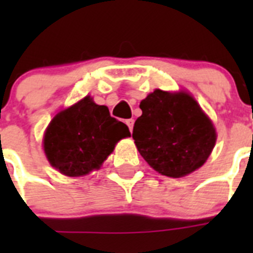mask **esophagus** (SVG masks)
I'll use <instances>...</instances> for the list:
<instances>
[{
  "instance_id": "1",
  "label": "esophagus",
  "mask_w": 253,
  "mask_h": 253,
  "mask_svg": "<svg viewBox=\"0 0 253 253\" xmlns=\"http://www.w3.org/2000/svg\"><path fill=\"white\" fill-rule=\"evenodd\" d=\"M125 124L128 125V128L129 130H133V125H134V120L133 119H128V120H125Z\"/></svg>"
}]
</instances>
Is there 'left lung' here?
I'll use <instances>...</instances> for the list:
<instances>
[{
    "instance_id": "8db88e82",
    "label": "left lung",
    "mask_w": 253,
    "mask_h": 253,
    "mask_svg": "<svg viewBox=\"0 0 253 253\" xmlns=\"http://www.w3.org/2000/svg\"><path fill=\"white\" fill-rule=\"evenodd\" d=\"M139 107L142 115L134 123L133 139L152 169L178 178L204 165L216 133L193 96L154 90Z\"/></svg>"
}]
</instances>
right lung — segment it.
<instances>
[{
  "label": "right lung",
  "mask_w": 253,
  "mask_h": 253,
  "mask_svg": "<svg viewBox=\"0 0 253 253\" xmlns=\"http://www.w3.org/2000/svg\"><path fill=\"white\" fill-rule=\"evenodd\" d=\"M126 137L128 126L86 96L53 118L44 133V152L60 173L77 177L100 169L116 143Z\"/></svg>",
  "instance_id": "add662e5"
}]
</instances>
